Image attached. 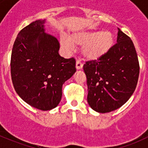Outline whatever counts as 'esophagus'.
<instances>
[{
  "label": "esophagus",
  "instance_id": "34e87169",
  "mask_svg": "<svg viewBox=\"0 0 148 148\" xmlns=\"http://www.w3.org/2000/svg\"><path fill=\"white\" fill-rule=\"evenodd\" d=\"M75 67H76L77 70H81L83 67V64H82L81 61L79 60H77L76 63H75Z\"/></svg>",
  "mask_w": 148,
  "mask_h": 148
}]
</instances>
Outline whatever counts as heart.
Returning <instances> with one entry per match:
<instances>
[{"label": "heart", "mask_w": 148, "mask_h": 148, "mask_svg": "<svg viewBox=\"0 0 148 148\" xmlns=\"http://www.w3.org/2000/svg\"><path fill=\"white\" fill-rule=\"evenodd\" d=\"M61 47L70 53L75 46H82V54L85 59L96 61L109 53L114 44V37L109 31H79L67 37L61 35L59 38Z\"/></svg>", "instance_id": "heart-1"}]
</instances>
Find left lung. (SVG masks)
<instances>
[{
  "label": "left lung",
  "instance_id": "1",
  "mask_svg": "<svg viewBox=\"0 0 148 148\" xmlns=\"http://www.w3.org/2000/svg\"><path fill=\"white\" fill-rule=\"evenodd\" d=\"M117 43L97 61L84 65L88 87L87 102L105 113L119 109L135 91L139 75L136 51L131 39L118 28Z\"/></svg>",
  "mask_w": 148,
  "mask_h": 148
}]
</instances>
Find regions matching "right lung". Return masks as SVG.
Instances as JSON below:
<instances>
[{
	"instance_id": "1",
	"label": "right lung",
	"mask_w": 148,
	"mask_h": 148,
	"mask_svg": "<svg viewBox=\"0 0 148 148\" xmlns=\"http://www.w3.org/2000/svg\"><path fill=\"white\" fill-rule=\"evenodd\" d=\"M46 19L21 29L13 45L11 75L13 86L26 103L40 110L56 108L62 86L76 72L73 58H63L55 36L46 32Z\"/></svg>"
}]
</instances>
